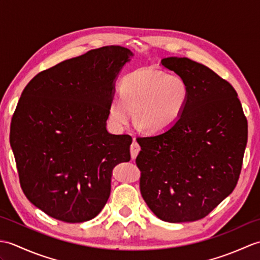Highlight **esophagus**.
I'll list each match as a JSON object with an SVG mask.
<instances>
[{
	"label": "esophagus",
	"mask_w": 260,
	"mask_h": 260,
	"mask_svg": "<svg viewBox=\"0 0 260 260\" xmlns=\"http://www.w3.org/2000/svg\"><path fill=\"white\" fill-rule=\"evenodd\" d=\"M140 151H141V146L139 145V143L134 141L131 145V156H132V158L135 159L136 156H137V154L140 153Z\"/></svg>",
	"instance_id": "34e87169"
}]
</instances>
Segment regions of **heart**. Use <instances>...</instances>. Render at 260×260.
<instances>
[{"label": "heart", "instance_id": "1", "mask_svg": "<svg viewBox=\"0 0 260 260\" xmlns=\"http://www.w3.org/2000/svg\"><path fill=\"white\" fill-rule=\"evenodd\" d=\"M190 99V87L180 75L152 67L137 68L120 81L119 93L109 99L108 118L116 131L136 123L148 133L159 134L178 123Z\"/></svg>", "mask_w": 260, "mask_h": 260}]
</instances>
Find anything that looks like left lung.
<instances>
[{
    "label": "left lung",
    "instance_id": "1",
    "mask_svg": "<svg viewBox=\"0 0 260 260\" xmlns=\"http://www.w3.org/2000/svg\"><path fill=\"white\" fill-rule=\"evenodd\" d=\"M161 64L186 80L190 99L172 128L137 140L141 194L158 219L191 222L234 191L247 119L234 87L207 66L184 57L163 58Z\"/></svg>",
    "mask_w": 260,
    "mask_h": 260
}]
</instances>
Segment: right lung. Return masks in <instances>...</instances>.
I'll list each match as a JSON object with an SVG mask.
<instances>
[{
	"mask_svg": "<svg viewBox=\"0 0 260 260\" xmlns=\"http://www.w3.org/2000/svg\"><path fill=\"white\" fill-rule=\"evenodd\" d=\"M134 53L93 49L38 74L12 117L10 143L25 197L50 217L85 222L102 211L132 137L106 128L115 82Z\"/></svg>",
	"mask_w": 260,
	"mask_h": 260,
	"instance_id": "right-lung-1",
	"label": "right lung"
}]
</instances>
